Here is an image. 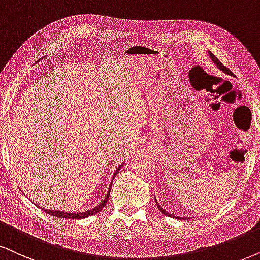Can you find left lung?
I'll use <instances>...</instances> for the list:
<instances>
[{"instance_id":"1","label":"left lung","mask_w":260,"mask_h":260,"mask_svg":"<svg viewBox=\"0 0 260 260\" xmlns=\"http://www.w3.org/2000/svg\"><path fill=\"white\" fill-rule=\"evenodd\" d=\"M208 54H209V56H210V58H211V61L213 62V63H215L216 66H217V68H218V70H219V71H222V72H223V73H225V74L231 75V77H232V75H233V73H232V72H231V71H229V70H228V68H226V67H224V66H223V64L221 63V62H219V61H218V58H217V57H216V56H215V55H213L211 51H208ZM154 200H156V204H157V208H158V209L160 210V212H162V213H163V215H166V216H170V217H173V218H177V219H180V218H181V217H179V216L172 215V213H169L168 211H166V210H164V209L162 208V206H160V205H159V204H158V202H157V199H156V198H154ZM182 219H185V217H183Z\"/></svg>"}]
</instances>
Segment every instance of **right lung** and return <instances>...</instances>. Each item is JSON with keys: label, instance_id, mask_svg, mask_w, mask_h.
Returning a JSON list of instances; mask_svg holds the SVG:
<instances>
[{"label": "right lung", "instance_id": "add662e5", "mask_svg": "<svg viewBox=\"0 0 260 260\" xmlns=\"http://www.w3.org/2000/svg\"><path fill=\"white\" fill-rule=\"evenodd\" d=\"M122 166H123V163H122V164H120V166L117 167V168H116V170H115V172H114V175H113V180H114L115 175H116V174L119 173V170L121 169V167H122ZM113 180H111V183H113ZM109 194H110V187H109V189H108V193H107L106 198L103 199V202L98 204V205L96 206V208L90 209V210H86V211H80V212H67V211H60V210L44 209V208H42V206H39V208H41V209L43 210V211H45L47 213H49V215L55 216V217L68 218V219H80V218H86V217H90V216H92V215H94V213H97V212L102 211V209H103L104 206H106V204H107V202H108V198H109Z\"/></svg>", "mask_w": 260, "mask_h": 260}]
</instances>
